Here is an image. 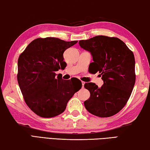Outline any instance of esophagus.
<instances>
[{
    "instance_id": "1",
    "label": "esophagus",
    "mask_w": 150,
    "mask_h": 150,
    "mask_svg": "<svg viewBox=\"0 0 150 150\" xmlns=\"http://www.w3.org/2000/svg\"><path fill=\"white\" fill-rule=\"evenodd\" d=\"M81 83H82V86L83 87H84V85H85V82H84V81H81Z\"/></svg>"
}]
</instances>
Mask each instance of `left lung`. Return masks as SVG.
I'll use <instances>...</instances> for the list:
<instances>
[{
    "mask_svg": "<svg viewBox=\"0 0 150 150\" xmlns=\"http://www.w3.org/2000/svg\"><path fill=\"white\" fill-rule=\"evenodd\" d=\"M80 46L91 53V73L99 72L104 84L98 87L86 83L90 97L85 108L98 117H110L120 112L132 92L136 81L135 58L133 52L118 38L96 35L80 40Z\"/></svg>",
    "mask_w": 150,
    "mask_h": 150,
    "instance_id": "8db88e82",
    "label": "left lung"
}]
</instances>
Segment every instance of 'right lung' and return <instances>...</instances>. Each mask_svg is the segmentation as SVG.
I'll use <instances>...</instances> for the list:
<instances>
[{
    "label": "right lung",
    "mask_w": 150,
    "mask_h": 150,
    "mask_svg": "<svg viewBox=\"0 0 150 150\" xmlns=\"http://www.w3.org/2000/svg\"><path fill=\"white\" fill-rule=\"evenodd\" d=\"M78 41L65 42L57 38L35 39L20 55L17 80L25 103L43 118H52L64 112L68 101L81 89L82 83L56 77L64 67L63 53Z\"/></svg>",
    "instance_id": "add662e5"
}]
</instances>
